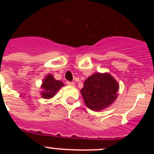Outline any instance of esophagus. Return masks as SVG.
Masks as SVG:
<instances>
[{
    "mask_svg": "<svg viewBox=\"0 0 154 154\" xmlns=\"http://www.w3.org/2000/svg\"><path fill=\"white\" fill-rule=\"evenodd\" d=\"M66 83H67V85H71V86H74V85H75V83L73 82H69V81H68Z\"/></svg>",
    "mask_w": 154,
    "mask_h": 154,
    "instance_id": "1",
    "label": "esophagus"
}]
</instances>
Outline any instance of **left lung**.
Returning a JSON list of instances; mask_svg holds the SVG:
<instances>
[{"mask_svg":"<svg viewBox=\"0 0 154 154\" xmlns=\"http://www.w3.org/2000/svg\"><path fill=\"white\" fill-rule=\"evenodd\" d=\"M119 84L109 73H95L84 82L81 94L87 107L100 111L109 107L118 96Z\"/></svg>","mask_w":154,"mask_h":154,"instance_id":"obj_1","label":"left lung"}]
</instances>
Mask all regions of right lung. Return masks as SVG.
<instances>
[{"mask_svg": "<svg viewBox=\"0 0 154 154\" xmlns=\"http://www.w3.org/2000/svg\"><path fill=\"white\" fill-rule=\"evenodd\" d=\"M62 86H64L62 82L55 79L52 75L48 74L44 79L41 87L43 90L41 93L42 97L44 99H51Z\"/></svg>", "mask_w": 154, "mask_h": 154, "instance_id": "right-lung-1", "label": "right lung"}]
</instances>
